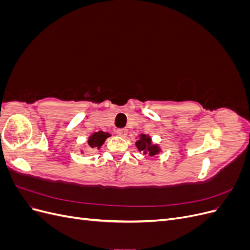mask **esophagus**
Returning <instances> with one entry per match:
<instances>
[{"instance_id": "esophagus-1", "label": "esophagus", "mask_w": 250, "mask_h": 250, "mask_svg": "<svg viewBox=\"0 0 250 250\" xmlns=\"http://www.w3.org/2000/svg\"><path fill=\"white\" fill-rule=\"evenodd\" d=\"M127 129L126 128H121V129H118L117 130V134L120 135V137H125V135L127 134Z\"/></svg>"}]
</instances>
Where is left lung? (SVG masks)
Instances as JSON below:
<instances>
[{
    "label": "left lung",
    "mask_w": 250,
    "mask_h": 250,
    "mask_svg": "<svg viewBox=\"0 0 250 250\" xmlns=\"http://www.w3.org/2000/svg\"><path fill=\"white\" fill-rule=\"evenodd\" d=\"M135 146L145 154H149V156H153L161 152L160 146L157 144H153L151 137L148 134H140V139L135 142Z\"/></svg>",
    "instance_id": "obj_1"
}]
</instances>
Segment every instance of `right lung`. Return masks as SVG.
<instances>
[{
  "label": "right lung",
  "mask_w": 250,
  "mask_h": 250,
  "mask_svg": "<svg viewBox=\"0 0 250 250\" xmlns=\"http://www.w3.org/2000/svg\"><path fill=\"white\" fill-rule=\"evenodd\" d=\"M110 137V133L108 132H104V131H98L94 132L92 135H89L87 144L89 148L92 149H100L101 146L104 144L105 140Z\"/></svg>",
  "instance_id": "add662e5"
}]
</instances>
